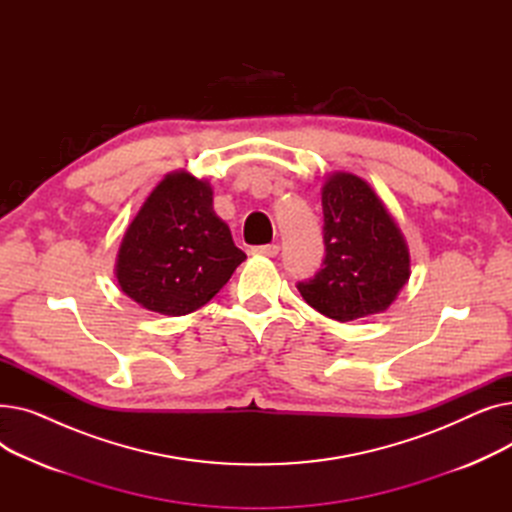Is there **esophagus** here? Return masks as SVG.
I'll use <instances>...</instances> for the list:
<instances>
[{"instance_id":"esophagus-1","label":"esophagus","mask_w":512,"mask_h":512,"mask_svg":"<svg viewBox=\"0 0 512 512\" xmlns=\"http://www.w3.org/2000/svg\"><path fill=\"white\" fill-rule=\"evenodd\" d=\"M280 253L278 245H259L253 249V255H261V257H276Z\"/></svg>"}]
</instances>
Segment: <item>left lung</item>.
Listing matches in <instances>:
<instances>
[{
  "label": "left lung",
  "mask_w": 512,
  "mask_h": 512,
  "mask_svg": "<svg viewBox=\"0 0 512 512\" xmlns=\"http://www.w3.org/2000/svg\"><path fill=\"white\" fill-rule=\"evenodd\" d=\"M324 247L321 270L297 284L321 315L353 321L390 307L411 276L407 242L392 215L355 176L338 172L321 191Z\"/></svg>",
  "instance_id": "left-lung-1"
}]
</instances>
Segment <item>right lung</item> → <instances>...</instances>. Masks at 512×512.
Here are the masks:
<instances>
[{
    "label": "right lung",
    "instance_id": "right-lung-1",
    "mask_svg": "<svg viewBox=\"0 0 512 512\" xmlns=\"http://www.w3.org/2000/svg\"><path fill=\"white\" fill-rule=\"evenodd\" d=\"M211 203V186L188 172L155 186L118 253V284L132 301L161 315H186L226 286L247 255Z\"/></svg>",
    "mask_w": 512,
    "mask_h": 512
}]
</instances>
